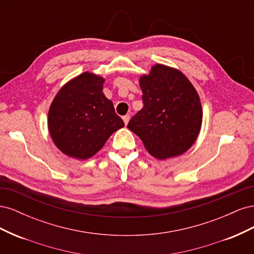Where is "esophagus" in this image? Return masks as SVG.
I'll list each match as a JSON object with an SVG mask.
<instances>
[{
	"mask_svg": "<svg viewBox=\"0 0 254 254\" xmlns=\"http://www.w3.org/2000/svg\"><path fill=\"white\" fill-rule=\"evenodd\" d=\"M129 120H130V115H129V114H126V115H124V117H123V121H124L125 125H127V124H128Z\"/></svg>",
	"mask_w": 254,
	"mask_h": 254,
	"instance_id": "esophagus-1",
	"label": "esophagus"
}]
</instances>
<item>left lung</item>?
I'll return each mask as SVG.
<instances>
[{
    "label": "left lung",
    "instance_id": "1",
    "mask_svg": "<svg viewBox=\"0 0 254 254\" xmlns=\"http://www.w3.org/2000/svg\"><path fill=\"white\" fill-rule=\"evenodd\" d=\"M143 108L128 123L145 148L164 160L186 152L196 141L202 108L193 84L176 68L156 64L140 79Z\"/></svg>",
    "mask_w": 254,
    "mask_h": 254
}]
</instances>
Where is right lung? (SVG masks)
Segmentation results:
<instances>
[{"label":"right lung","mask_w":254,"mask_h":254,"mask_svg":"<svg viewBox=\"0 0 254 254\" xmlns=\"http://www.w3.org/2000/svg\"><path fill=\"white\" fill-rule=\"evenodd\" d=\"M104 81L92 73H82L65 83L54 98L49 130L54 143L66 156L86 160L124 127L112 102L103 93Z\"/></svg>","instance_id":"1"}]
</instances>
